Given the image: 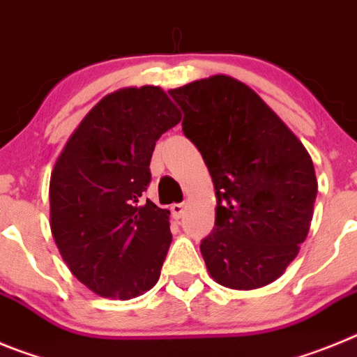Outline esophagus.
<instances>
[{
    "instance_id": "34e87169",
    "label": "esophagus",
    "mask_w": 357,
    "mask_h": 357,
    "mask_svg": "<svg viewBox=\"0 0 357 357\" xmlns=\"http://www.w3.org/2000/svg\"><path fill=\"white\" fill-rule=\"evenodd\" d=\"M184 211H185L184 204H173V206H172V214H173V218H182V214H184Z\"/></svg>"
}]
</instances>
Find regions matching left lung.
<instances>
[{
    "mask_svg": "<svg viewBox=\"0 0 357 357\" xmlns=\"http://www.w3.org/2000/svg\"><path fill=\"white\" fill-rule=\"evenodd\" d=\"M182 132L204 157L216 191L214 229L200 252L232 289L279 279L313 220L317 176L304 144L248 85L216 75L169 91Z\"/></svg>",
    "mask_w": 357,
    "mask_h": 357,
    "instance_id": "8db88e82",
    "label": "left lung"
}]
</instances>
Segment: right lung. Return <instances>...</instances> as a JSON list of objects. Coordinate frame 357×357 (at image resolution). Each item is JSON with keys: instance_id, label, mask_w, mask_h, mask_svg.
Here are the masks:
<instances>
[{"instance_id": "add662e5", "label": "right lung", "mask_w": 357, "mask_h": 357, "mask_svg": "<svg viewBox=\"0 0 357 357\" xmlns=\"http://www.w3.org/2000/svg\"><path fill=\"white\" fill-rule=\"evenodd\" d=\"M182 116L160 87H128L93 107L50 181L52 234L91 291L128 301L157 284L172 245L169 211L144 198L157 139Z\"/></svg>"}]
</instances>
